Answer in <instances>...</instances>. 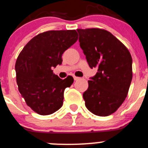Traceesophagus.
Instances as JSON below:
<instances>
[{"mask_svg": "<svg viewBox=\"0 0 148 148\" xmlns=\"http://www.w3.org/2000/svg\"><path fill=\"white\" fill-rule=\"evenodd\" d=\"M73 78H74V80H79V79H80V77H75V76H74Z\"/></svg>", "mask_w": 148, "mask_h": 148, "instance_id": "34e87169", "label": "esophagus"}]
</instances>
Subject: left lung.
<instances>
[{
	"label": "left lung",
	"instance_id": "left-lung-1",
	"mask_svg": "<svg viewBox=\"0 0 148 148\" xmlns=\"http://www.w3.org/2000/svg\"><path fill=\"white\" fill-rule=\"evenodd\" d=\"M77 32L89 67L98 68L83 93L85 105L93 114L109 116L117 110L128 93L132 79L131 55L108 31L87 29Z\"/></svg>",
	"mask_w": 148,
	"mask_h": 148
}]
</instances>
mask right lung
Wrapping results in <instances>:
<instances>
[{"instance_id":"right-lung-1","label":"right lung","mask_w":148,"mask_h":148,"mask_svg":"<svg viewBox=\"0 0 148 148\" xmlns=\"http://www.w3.org/2000/svg\"><path fill=\"white\" fill-rule=\"evenodd\" d=\"M77 39L75 30L48 31L31 39L18 55L15 65L18 90L39 114H52L62 107L65 89L74 80L72 76L62 80L52 68L62 64L63 52Z\"/></svg>"}]
</instances>
